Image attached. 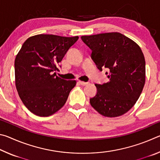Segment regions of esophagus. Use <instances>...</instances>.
<instances>
[{
    "instance_id": "obj_1",
    "label": "esophagus",
    "mask_w": 160,
    "mask_h": 160,
    "mask_svg": "<svg viewBox=\"0 0 160 160\" xmlns=\"http://www.w3.org/2000/svg\"><path fill=\"white\" fill-rule=\"evenodd\" d=\"M78 83H79L80 85H88V82H84V81H81V80L78 81Z\"/></svg>"
}]
</instances>
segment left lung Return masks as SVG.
Returning a JSON list of instances; mask_svg holds the SVG:
<instances>
[{
    "instance_id": "8db88e82",
    "label": "left lung",
    "mask_w": 160,
    "mask_h": 160,
    "mask_svg": "<svg viewBox=\"0 0 160 160\" xmlns=\"http://www.w3.org/2000/svg\"><path fill=\"white\" fill-rule=\"evenodd\" d=\"M92 51L91 57L102 71L107 68L109 81L95 84L97 94L91 106L106 117H117L134 106L145 82V61L141 48L119 32L82 36Z\"/></svg>"
}]
</instances>
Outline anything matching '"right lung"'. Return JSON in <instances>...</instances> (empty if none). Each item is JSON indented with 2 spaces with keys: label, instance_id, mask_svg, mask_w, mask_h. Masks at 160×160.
<instances>
[{
  "label": "right lung",
  "instance_id": "add662e5",
  "mask_svg": "<svg viewBox=\"0 0 160 160\" xmlns=\"http://www.w3.org/2000/svg\"><path fill=\"white\" fill-rule=\"evenodd\" d=\"M37 34L24 42L15 60V86L25 106L34 114L49 116L64 106L75 80L56 75L59 63L78 39Z\"/></svg>",
  "mask_w": 160,
  "mask_h": 160
}]
</instances>
